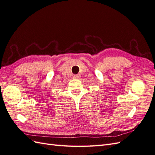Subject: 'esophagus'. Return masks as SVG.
I'll list each match as a JSON object with an SVG mask.
<instances>
[{
    "instance_id": "1",
    "label": "esophagus",
    "mask_w": 155,
    "mask_h": 155,
    "mask_svg": "<svg viewBox=\"0 0 155 155\" xmlns=\"http://www.w3.org/2000/svg\"><path fill=\"white\" fill-rule=\"evenodd\" d=\"M73 78L74 79H78L79 78V76H78V75H75V76H73Z\"/></svg>"
}]
</instances>
